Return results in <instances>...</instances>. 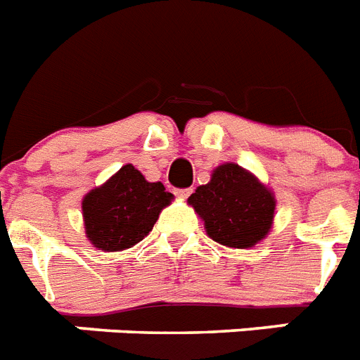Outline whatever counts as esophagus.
Returning a JSON list of instances; mask_svg holds the SVG:
<instances>
[{
	"label": "esophagus",
	"mask_w": 360,
	"mask_h": 360,
	"mask_svg": "<svg viewBox=\"0 0 360 360\" xmlns=\"http://www.w3.org/2000/svg\"><path fill=\"white\" fill-rule=\"evenodd\" d=\"M192 192H194V188H175L174 190V194L181 199H186L190 194H192Z\"/></svg>",
	"instance_id": "1"
}]
</instances>
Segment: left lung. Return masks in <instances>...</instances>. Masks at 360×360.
<instances>
[{
	"mask_svg": "<svg viewBox=\"0 0 360 360\" xmlns=\"http://www.w3.org/2000/svg\"><path fill=\"white\" fill-rule=\"evenodd\" d=\"M188 203L205 221L208 236L236 249L256 245L267 236L276 207L273 194L234 162L216 168L210 183L199 186Z\"/></svg>",
	"mask_w": 360,
	"mask_h": 360,
	"instance_id": "8db88e82",
	"label": "left lung"
}]
</instances>
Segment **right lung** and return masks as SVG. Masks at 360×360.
<instances>
[{
	"label": "right lung",
	"instance_id": "right-lung-1",
	"mask_svg": "<svg viewBox=\"0 0 360 360\" xmlns=\"http://www.w3.org/2000/svg\"><path fill=\"white\" fill-rule=\"evenodd\" d=\"M172 198L162 183H148L134 166H122L108 183L84 198L87 238L108 252L129 249L152 231Z\"/></svg>",
	"mask_w": 360,
	"mask_h": 360
}]
</instances>
